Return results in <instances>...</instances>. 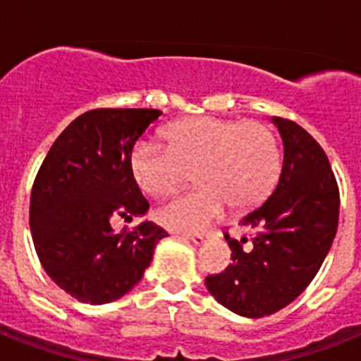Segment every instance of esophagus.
Segmentation results:
<instances>
[{"label":"esophagus","instance_id":"esophagus-1","mask_svg":"<svg viewBox=\"0 0 361 361\" xmlns=\"http://www.w3.org/2000/svg\"><path fill=\"white\" fill-rule=\"evenodd\" d=\"M188 240H191L193 244H202V242L208 240L209 237H213V231H204V233H190V235H184Z\"/></svg>","mask_w":361,"mask_h":361}]
</instances>
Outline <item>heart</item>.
Masks as SVG:
<instances>
[{
  "instance_id": "1",
  "label": "heart",
  "mask_w": 361,
  "mask_h": 361,
  "mask_svg": "<svg viewBox=\"0 0 361 361\" xmlns=\"http://www.w3.org/2000/svg\"><path fill=\"white\" fill-rule=\"evenodd\" d=\"M137 186L152 197L168 195L193 171L199 186L164 202L157 219L175 231H199L226 206L251 208L262 202L280 173V146L266 124L190 117L164 132V146L137 142L130 153Z\"/></svg>"
}]
</instances>
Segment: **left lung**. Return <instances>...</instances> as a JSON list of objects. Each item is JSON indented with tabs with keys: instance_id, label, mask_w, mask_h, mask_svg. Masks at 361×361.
Wrapping results in <instances>:
<instances>
[{
	"instance_id": "8db88e82",
	"label": "left lung",
	"mask_w": 361,
	"mask_h": 361,
	"mask_svg": "<svg viewBox=\"0 0 361 361\" xmlns=\"http://www.w3.org/2000/svg\"><path fill=\"white\" fill-rule=\"evenodd\" d=\"M273 123L283 142L279 183L242 216L240 240L224 233L233 262L206 276L216 302L247 318L291 304L318 273L338 229L340 191L324 148L295 121Z\"/></svg>"
}]
</instances>
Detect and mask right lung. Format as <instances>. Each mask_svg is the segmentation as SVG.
Segmentation results:
<instances>
[{
	"label": "right lung",
	"instance_id": "right-lung-1",
	"mask_svg": "<svg viewBox=\"0 0 361 361\" xmlns=\"http://www.w3.org/2000/svg\"><path fill=\"white\" fill-rule=\"evenodd\" d=\"M153 108L85 111L54 141L30 195V231L41 266L72 298L108 304L139 283L168 233L153 222L114 231L149 208L130 170V153Z\"/></svg>",
	"mask_w": 361,
	"mask_h": 361
}]
</instances>
